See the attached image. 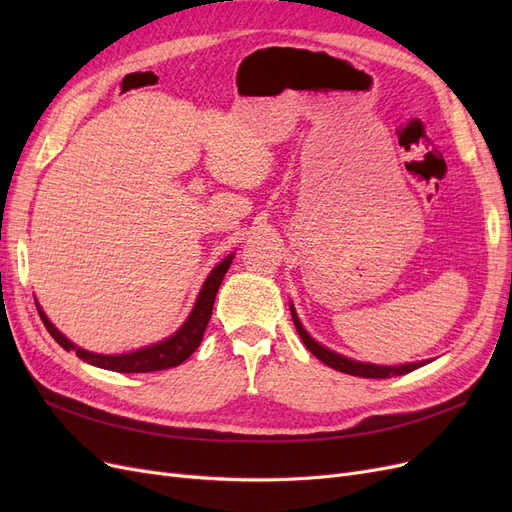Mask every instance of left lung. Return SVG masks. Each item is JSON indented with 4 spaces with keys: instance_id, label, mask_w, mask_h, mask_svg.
<instances>
[{
    "instance_id": "8db88e82",
    "label": "left lung",
    "mask_w": 512,
    "mask_h": 512,
    "mask_svg": "<svg viewBox=\"0 0 512 512\" xmlns=\"http://www.w3.org/2000/svg\"><path fill=\"white\" fill-rule=\"evenodd\" d=\"M290 314H292V322L294 327H297V333L299 337L303 339V344L307 346V350L312 352L316 359H320L324 365H329L337 371H342V374H350V376H361V378H393V376H404V374H410V371L423 367L431 361H418V363H404V365H376V363H363V361H354V359H348V356L339 354L327 346H322L320 342H316V339L309 335L305 331V327L299 320V314L297 309H294V305L290 303Z\"/></svg>"
}]
</instances>
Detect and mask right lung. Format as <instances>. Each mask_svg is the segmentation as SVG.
<instances>
[{"instance_id":"1","label":"right lung","mask_w":512,"mask_h":512,"mask_svg":"<svg viewBox=\"0 0 512 512\" xmlns=\"http://www.w3.org/2000/svg\"><path fill=\"white\" fill-rule=\"evenodd\" d=\"M232 258H235V254H228L224 260H220L218 265L213 267V271L207 275V280L203 282V288H200V292H198L190 316L185 318V322L173 335L162 339V342H156V344L138 348V350H132V352H123V354L89 352L81 346H76L74 342H70V339L49 320V316L42 312L40 303L36 301L38 314L44 322L46 331L53 335L55 342L68 352L70 350L76 352V356H79L81 361H85L89 365H96V367H102V369H108V371H119V374H147V371H160V369H168V367H177L185 359H188V356H192L194 350L200 346V342H203V335H205V329H207L211 312H213L215 294H218L224 275L232 265Z\"/></svg>"}]
</instances>
